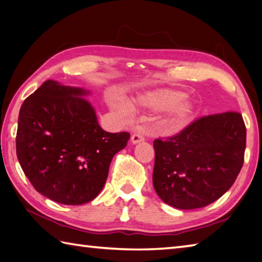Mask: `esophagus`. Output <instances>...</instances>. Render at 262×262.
<instances>
[{
  "instance_id": "obj_1",
  "label": "esophagus",
  "mask_w": 262,
  "mask_h": 262,
  "mask_svg": "<svg viewBox=\"0 0 262 262\" xmlns=\"http://www.w3.org/2000/svg\"><path fill=\"white\" fill-rule=\"evenodd\" d=\"M144 140H145V136L141 132L134 133V134L132 135V143H133V144H137V143L143 142Z\"/></svg>"
}]
</instances>
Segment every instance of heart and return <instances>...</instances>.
I'll return each instance as SVG.
<instances>
[{"label":"heart","mask_w":262,"mask_h":262,"mask_svg":"<svg viewBox=\"0 0 262 262\" xmlns=\"http://www.w3.org/2000/svg\"><path fill=\"white\" fill-rule=\"evenodd\" d=\"M184 97L185 94L181 91L163 89L150 92L142 96L140 103L155 110H166L171 107L170 120L172 122H178L186 119L193 112V104L189 101L184 100ZM111 104L119 114L127 115L129 112V106L124 102L112 101Z\"/></svg>","instance_id":"obj_1"}]
</instances>
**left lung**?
I'll use <instances>...</instances> for the list:
<instances>
[{"instance_id":"8db88e82","label":"left lung","mask_w":262,"mask_h":262,"mask_svg":"<svg viewBox=\"0 0 262 262\" xmlns=\"http://www.w3.org/2000/svg\"><path fill=\"white\" fill-rule=\"evenodd\" d=\"M247 128L238 112L199 118L178 134L153 142V186L163 202L188 210L207 207L236 181Z\"/></svg>"}]
</instances>
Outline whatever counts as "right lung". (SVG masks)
Wrapping results in <instances>:
<instances>
[{
    "label": "right lung",
    "instance_id": "obj_1",
    "mask_svg": "<svg viewBox=\"0 0 262 262\" xmlns=\"http://www.w3.org/2000/svg\"><path fill=\"white\" fill-rule=\"evenodd\" d=\"M89 92L46 80L20 107L15 147L36 191L61 204L78 206L103 188L112 158L129 133L102 129Z\"/></svg>",
    "mask_w": 262,
    "mask_h": 262
}]
</instances>
